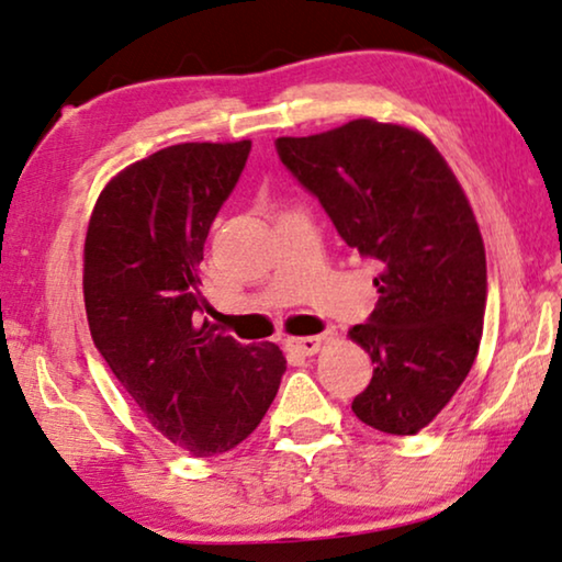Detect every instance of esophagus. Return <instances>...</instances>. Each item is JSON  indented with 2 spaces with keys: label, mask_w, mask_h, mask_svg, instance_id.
I'll list each match as a JSON object with an SVG mask.
<instances>
[{
  "label": "esophagus",
  "mask_w": 562,
  "mask_h": 562,
  "mask_svg": "<svg viewBox=\"0 0 562 562\" xmlns=\"http://www.w3.org/2000/svg\"><path fill=\"white\" fill-rule=\"evenodd\" d=\"M328 335H330V333L313 335V338H290V340H288V348L292 350V353H297V356H315L317 350H321L323 340L328 338Z\"/></svg>",
  "instance_id": "obj_1"
}]
</instances>
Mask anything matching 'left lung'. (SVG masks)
I'll use <instances>...</instances> for the list:
<instances>
[{"label":"left lung","instance_id":"obj_1","mask_svg":"<svg viewBox=\"0 0 562 562\" xmlns=\"http://www.w3.org/2000/svg\"><path fill=\"white\" fill-rule=\"evenodd\" d=\"M274 148L342 241L379 265V303L350 328L375 366L353 412L412 437L449 404L480 350L487 259L472 206L437 146L406 125L358 119Z\"/></svg>","mask_w":562,"mask_h":562}]
</instances>
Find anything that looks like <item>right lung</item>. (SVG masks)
Wrapping results in <instances>:
<instances>
[{"instance_id":"obj_1","label":"right lung","mask_w":562,"mask_h":562,"mask_svg":"<svg viewBox=\"0 0 562 562\" xmlns=\"http://www.w3.org/2000/svg\"><path fill=\"white\" fill-rule=\"evenodd\" d=\"M252 140L179 144L131 164L100 191L86 237L90 335L156 431L194 457L252 434L288 361L274 342L241 346L196 328L201 259Z\"/></svg>"}]
</instances>
